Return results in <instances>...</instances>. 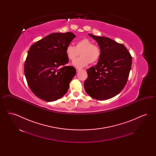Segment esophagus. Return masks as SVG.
I'll list each match as a JSON object with an SVG mask.
<instances>
[{
    "label": "esophagus",
    "instance_id": "esophagus-1",
    "mask_svg": "<svg viewBox=\"0 0 156 156\" xmlns=\"http://www.w3.org/2000/svg\"><path fill=\"white\" fill-rule=\"evenodd\" d=\"M80 70H81V69H79V68H76V72H77V73H78V72H79Z\"/></svg>",
    "mask_w": 156,
    "mask_h": 156
}]
</instances>
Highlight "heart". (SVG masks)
<instances>
[{
	"mask_svg": "<svg viewBox=\"0 0 156 156\" xmlns=\"http://www.w3.org/2000/svg\"><path fill=\"white\" fill-rule=\"evenodd\" d=\"M80 53L81 57L73 62V65L77 68L85 67L89 62L90 64L96 63L101 55L100 48L86 38L77 41L75 47L69 45L66 49L67 57L71 61L76 59L80 55Z\"/></svg>",
	"mask_w": 156,
	"mask_h": 156,
	"instance_id": "obj_1",
	"label": "heart"
}]
</instances>
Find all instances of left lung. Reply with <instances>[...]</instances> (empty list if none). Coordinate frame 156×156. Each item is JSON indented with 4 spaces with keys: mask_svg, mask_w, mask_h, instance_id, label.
I'll list each match as a JSON object with an SVG mask.
<instances>
[{
    "mask_svg": "<svg viewBox=\"0 0 156 156\" xmlns=\"http://www.w3.org/2000/svg\"><path fill=\"white\" fill-rule=\"evenodd\" d=\"M89 36L96 40L101 55L97 65L87 69L84 88L89 96L98 100L115 97L126 85L132 66V56L124 45L108 37Z\"/></svg>",
    "mask_w": 156,
    "mask_h": 156,
    "instance_id": "1",
    "label": "left lung"
}]
</instances>
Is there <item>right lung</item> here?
I'll return each mask as SVG.
<instances>
[{"label":"right lung","mask_w":156,"mask_h":156,"mask_svg":"<svg viewBox=\"0 0 156 156\" xmlns=\"http://www.w3.org/2000/svg\"><path fill=\"white\" fill-rule=\"evenodd\" d=\"M75 37L71 32L54 33L30 47L24 74L31 91L42 100L55 101L67 93L76 69L66 66L68 62L66 49Z\"/></svg>","instance_id":"1"}]
</instances>
